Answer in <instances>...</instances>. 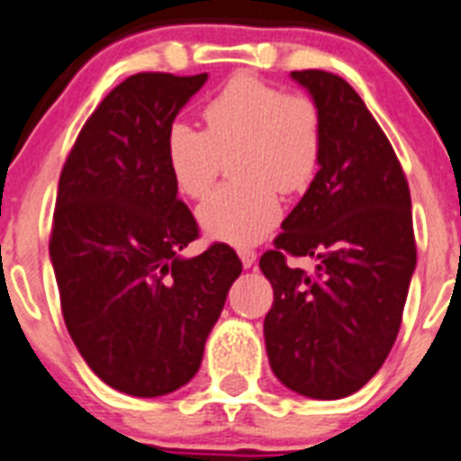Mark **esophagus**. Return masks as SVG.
Listing matches in <instances>:
<instances>
[{
	"instance_id": "esophagus-1",
	"label": "esophagus",
	"mask_w": 461,
	"mask_h": 461,
	"mask_svg": "<svg viewBox=\"0 0 461 461\" xmlns=\"http://www.w3.org/2000/svg\"><path fill=\"white\" fill-rule=\"evenodd\" d=\"M239 257H240V264H243V268H250V266L257 261V252L255 250H245V248H240Z\"/></svg>"
}]
</instances>
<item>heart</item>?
Wrapping results in <instances>:
<instances>
[{
  "label": "heart",
  "mask_w": 461,
  "mask_h": 461,
  "mask_svg": "<svg viewBox=\"0 0 461 461\" xmlns=\"http://www.w3.org/2000/svg\"><path fill=\"white\" fill-rule=\"evenodd\" d=\"M206 129L184 120L166 131V161L175 188L197 200L216 182L222 158H231V179L197 209V222L211 240L255 245L282 216L279 193L294 195L312 184L322 152V120L307 95L239 75L204 106Z\"/></svg>",
  "instance_id": "1"
}]
</instances>
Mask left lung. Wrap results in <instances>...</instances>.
Instances as JSON below:
<instances>
[{
    "label": "left lung",
    "instance_id": "8db88e82",
    "mask_svg": "<svg viewBox=\"0 0 461 461\" xmlns=\"http://www.w3.org/2000/svg\"><path fill=\"white\" fill-rule=\"evenodd\" d=\"M322 120L318 172L259 259L273 284L266 352L291 391L337 400L366 384L398 337L416 240L405 172L389 139L346 79L291 72ZM291 256L314 259L312 274Z\"/></svg>",
    "mask_w": 461,
    "mask_h": 461
}]
</instances>
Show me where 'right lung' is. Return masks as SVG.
<instances>
[{
  "instance_id": "right-lung-1",
  "label": "right lung",
  "mask_w": 461,
  "mask_h": 461,
  "mask_svg": "<svg viewBox=\"0 0 461 461\" xmlns=\"http://www.w3.org/2000/svg\"><path fill=\"white\" fill-rule=\"evenodd\" d=\"M204 81L124 79L86 120L59 179L50 257L63 321L90 371L139 398L191 382L243 270L225 243L179 255L200 230L172 184L166 131Z\"/></svg>"
}]
</instances>
